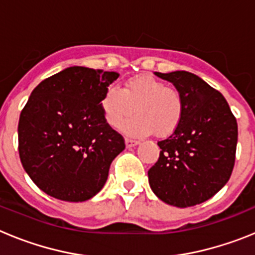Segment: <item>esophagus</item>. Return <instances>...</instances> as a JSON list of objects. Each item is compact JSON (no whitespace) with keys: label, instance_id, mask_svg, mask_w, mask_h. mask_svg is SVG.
<instances>
[{"label":"esophagus","instance_id":"obj_1","mask_svg":"<svg viewBox=\"0 0 255 255\" xmlns=\"http://www.w3.org/2000/svg\"><path fill=\"white\" fill-rule=\"evenodd\" d=\"M139 143H140V141L135 140V139H131V138H126L125 139V144H126V147H128V148L135 147V145H138Z\"/></svg>","mask_w":255,"mask_h":255}]
</instances>
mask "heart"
<instances>
[{"label":"heart","instance_id":"1","mask_svg":"<svg viewBox=\"0 0 255 255\" xmlns=\"http://www.w3.org/2000/svg\"><path fill=\"white\" fill-rule=\"evenodd\" d=\"M101 105L106 121L114 128L131 116L135 108L137 115L121 125V130L130 135L154 131L157 136H167L177 129L184 115L180 92L148 75L129 79L121 91L108 88Z\"/></svg>","mask_w":255,"mask_h":255}]
</instances>
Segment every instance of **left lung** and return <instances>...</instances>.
<instances>
[{
  "label": "left lung",
  "mask_w": 255,
  "mask_h": 255,
  "mask_svg": "<svg viewBox=\"0 0 255 255\" xmlns=\"http://www.w3.org/2000/svg\"><path fill=\"white\" fill-rule=\"evenodd\" d=\"M175 85L184 101L177 129L164 140L148 171L150 189L170 206L203 203L224 188L235 163L238 123L225 97L188 71L154 73Z\"/></svg>",
  "instance_id": "1"
}]
</instances>
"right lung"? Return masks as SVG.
I'll use <instances>...</instances> for the list:
<instances>
[{
  "label": "right lung",
  "instance_id": "1",
  "mask_svg": "<svg viewBox=\"0 0 255 255\" xmlns=\"http://www.w3.org/2000/svg\"><path fill=\"white\" fill-rule=\"evenodd\" d=\"M115 71L71 66L31 92L17 126L22 167L46 194L84 202L101 191L124 138L106 121L102 98Z\"/></svg>",
  "mask_w": 255,
  "mask_h": 255
}]
</instances>
